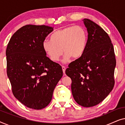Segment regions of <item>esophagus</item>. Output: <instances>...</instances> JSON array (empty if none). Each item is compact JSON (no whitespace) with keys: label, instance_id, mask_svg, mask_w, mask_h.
<instances>
[{"label":"esophagus","instance_id":"34e87169","mask_svg":"<svg viewBox=\"0 0 125 125\" xmlns=\"http://www.w3.org/2000/svg\"><path fill=\"white\" fill-rule=\"evenodd\" d=\"M62 71H63V73H64L65 74V69H66V68H65V67L64 66H62Z\"/></svg>","mask_w":125,"mask_h":125}]
</instances>
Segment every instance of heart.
Returning a JSON list of instances; mask_svg holds the SVG:
<instances>
[{
	"label": "heart",
	"instance_id": "b5f03b06",
	"mask_svg": "<svg viewBox=\"0 0 125 125\" xmlns=\"http://www.w3.org/2000/svg\"><path fill=\"white\" fill-rule=\"evenodd\" d=\"M88 43V33L80 25L68 26L54 32L50 40L42 42V49L52 61H58L65 53L64 61L71 57L77 59L84 53Z\"/></svg>",
	"mask_w": 125,
	"mask_h": 125
}]
</instances>
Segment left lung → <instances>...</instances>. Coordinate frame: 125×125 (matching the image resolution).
Returning <instances> with one entry per match:
<instances>
[{
    "label": "left lung",
    "instance_id": "obj_1",
    "mask_svg": "<svg viewBox=\"0 0 125 125\" xmlns=\"http://www.w3.org/2000/svg\"><path fill=\"white\" fill-rule=\"evenodd\" d=\"M83 21L88 33L86 50L81 57L70 63L65 73L72 80L74 100L89 107L101 102L113 89L116 60L108 34L92 20Z\"/></svg>",
    "mask_w": 125,
    "mask_h": 125
}]
</instances>
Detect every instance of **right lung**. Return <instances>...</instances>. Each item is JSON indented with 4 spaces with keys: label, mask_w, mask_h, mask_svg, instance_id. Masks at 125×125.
Returning <instances> with one entry per match:
<instances>
[{
    "label": "right lung",
    "mask_w": 125,
    "mask_h": 125,
    "mask_svg": "<svg viewBox=\"0 0 125 125\" xmlns=\"http://www.w3.org/2000/svg\"><path fill=\"white\" fill-rule=\"evenodd\" d=\"M53 31L44 25H25L12 35L6 49L7 73L13 94L35 110L49 105L63 75L61 66L47 57L42 49V42Z\"/></svg>",
    "instance_id": "right-lung-1"
}]
</instances>
